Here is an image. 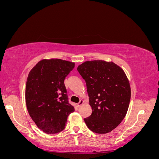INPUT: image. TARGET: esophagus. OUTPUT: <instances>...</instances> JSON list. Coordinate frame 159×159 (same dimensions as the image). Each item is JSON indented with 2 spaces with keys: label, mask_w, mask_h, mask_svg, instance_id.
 <instances>
[{
  "label": "esophagus",
  "mask_w": 159,
  "mask_h": 159,
  "mask_svg": "<svg viewBox=\"0 0 159 159\" xmlns=\"http://www.w3.org/2000/svg\"><path fill=\"white\" fill-rule=\"evenodd\" d=\"M84 102L83 100H80V102L78 104H77V106H78V107H80L81 106V105L84 103Z\"/></svg>",
  "instance_id": "esophagus-1"
}]
</instances>
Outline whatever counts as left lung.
I'll list each match as a JSON object with an SVG mask.
<instances>
[{
	"instance_id": "obj_1",
	"label": "left lung",
	"mask_w": 159,
	"mask_h": 159,
	"mask_svg": "<svg viewBox=\"0 0 159 159\" xmlns=\"http://www.w3.org/2000/svg\"><path fill=\"white\" fill-rule=\"evenodd\" d=\"M78 72L85 80L92 113L85 118L88 127L105 134L116 128L125 117L131 99V88L124 71L113 62L87 61Z\"/></svg>"
}]
</instances>
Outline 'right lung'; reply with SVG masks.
Returning <instances> with one entry per match:
<instances>
[{
	"mask_svg": "<svg viewBox=\"0 0 159 159\" xmlns=\"http://www.w3.org/2000/svg\"><path fill=\"white\" fill-rule=\"evenodd\" d=\"M74 67V62L61 59L42 60L28 74L25 91L28 111L46 133L63 131L68 115L74 111L64 85L66 77Z\"/></svg>",
	"mask_w": 159,
	"mask_h": 159,
	"instance_id": "obj_1",
	"label": "right lung"
}]
</instances>
